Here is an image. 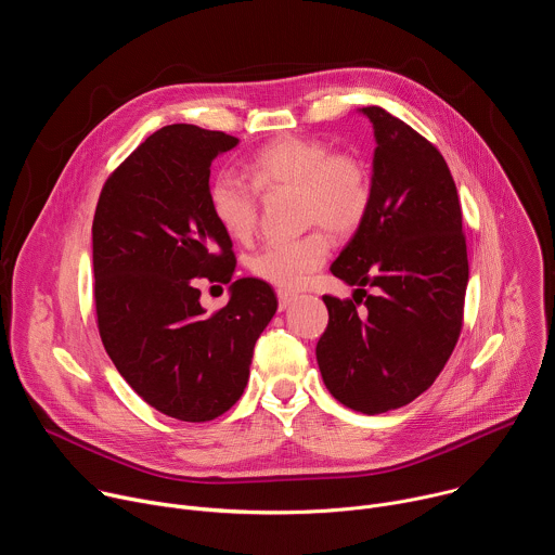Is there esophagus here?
<instances>
[{
	"mask_svg": "<svg viewBox=\"0 0 555 555\" xmlns=\"http://www.w3.org/2000/svg\"><path fill=\"white\" fill-rule=\"evenodd\" d=\"M279 309L281 311H285V309H289L294 302H296V296L294 294H289V292H283V289H279Z\"/></svg>",
	"mask_w": 555,
	"mask_h": 555,
	"instance_id": "1",
	"label": "esophagus"
}]
</instances>
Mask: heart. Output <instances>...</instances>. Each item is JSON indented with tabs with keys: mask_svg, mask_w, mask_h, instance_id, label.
I'll list each match as a JSON object with an SVG mask.
<instances>
[{
	"mask_svg": "<svg viewBox=\"0 0 555 555\" xmlns=\"http://www.w3.org/2000/svg\"><path fill=\"white\" fill-rule=\"evenodd\" d=\"M246 178L232 171L212 176L208 204L219 225L232 240H248L259 217V193L296 189L307 223H323L338 236L351 234L364 221L371 206V180L360 160L347 153H334L330 144L285 135L259 149L246 165ZM330 255V240L313 230L298 240H272L250 259L257 279L281 287L298 289Z\"/></svg>",
	"mask_w": 555,
	"mask_h": 555,
	"instance_id": "obj_1",
	"label": "heart"
}]
</instances>
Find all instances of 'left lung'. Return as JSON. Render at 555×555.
<instances>
[{
  "label": "left lung",
  "instance_id": "1",
  "mask_svg": "<svg viewBox=\"0 0 555 555\" xmlns=\"http://www.w3.org/2000/svg\"><path fill=\"white\" fill-rule=\"evenodd\" d=\"M358 112L375 138L371 206L332 263L356 289L353 300L323 296L330 325L315 360L338 402L379 415L413 402L448 362L461 334L467 253L443 155L386 109Z\"/></svg>",
  "mask_w": 555,
  "mask_h": 555
}]
</instances>
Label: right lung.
I'll list each match as a JSON object with an SVG mask.
<instances>
[{"instance_id":"1","label":"right lung","mask_w":555,"mask_h":555,"mask_svg":"<svg viewBox=\"0 0 555 555\" xmlns=\"http://www.w3.org/2000/svg\"><path fill=\"white\" fill-rule=\"evenodd\" d=\"M236 144L195 125L157 129L105 182L94 215L105 351L146 404L180 422H210L242 398L255 343L279 307L274 289L248 276L206 313L193 281H230L236 266L208 204L210 165Z\"/></svg>"}]
</instances>
